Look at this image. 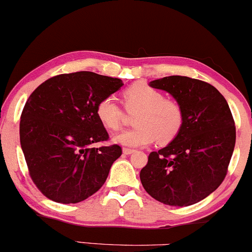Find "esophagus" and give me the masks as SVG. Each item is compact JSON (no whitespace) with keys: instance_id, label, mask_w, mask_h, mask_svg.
<instances>
[{"instance_id":"1","label":"esophagus","mask_w":252,"mask_h":252,"mask_svg":"<svg viewBox=\"0 0 252 252\" xmlns=\"http://www.w3.org/2000/svg\"><path fill=\"white\" fill-rule=\"evenodd\" d=\"M136 150L135 149H131V148H123V153L126 155H130V154H132V153H135Z\"/></svg>"}]
</instances>
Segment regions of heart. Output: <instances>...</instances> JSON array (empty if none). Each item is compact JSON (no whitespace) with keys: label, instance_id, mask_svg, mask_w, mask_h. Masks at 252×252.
<instances>
[{"label":"heart","instance_id":"heart-1","mask_svg":"<svg viewBox=\"0 0 252 252\" xmlns=\"http://www.w3.org/2000/svg\"><path fill=\"white\" fill-rule=\"evenodd\" d=\"M124 108L135 112V128L114 136V141L122 146L140 147L153 143L167 144L180 134L185 122L180 103L164 98L162 92L146 83H135L122 92ZM98 121L110 130H118L123 122V110L114 98H104L96 108Z\"/></svg>","mask_w":252,"mask_h":252}]
</instances>
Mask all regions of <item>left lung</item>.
<instances>
[{
  "label": "left lung",
  "mask_w": 252,
  "mask_h": 252,
  "mask_svg": "<svg viewBox=\"0 0 252 252\" xmlns=\"http://www.w3.org/2000/svg\"><path fill=\"white\" fill-rule=\"evenodd\" d=\"M180 103L185 122L168 146L152 152L140 179L149 195L169 206H189L220 186L236 143V126L224 96L211 84L169 76L150 82Z\"/></svg>",
  "instance_id": "8db88e82"
}]
</instances>
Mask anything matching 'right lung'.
I'll return each instance as SVG.
<instances>
[{
	"mask_svg": "<svg viewBox=\"0 0 252 252\" xmlns=\"http://www.w3.org/2000/svg\"><path fill=\"white\" fill-rule=\"evenodd\" d=\"M122 85L118 78L80 71L52 77L32 92L21 114L20 142L32 180L48 199L77 204L104 185L122 148H94L109 140L96 108Z\"/></svg>",
	"mask_w": 252,
	"mask_h": 252,
	"instance_id": "add662e5",
	"label": "right lung"
}]
</instances>
